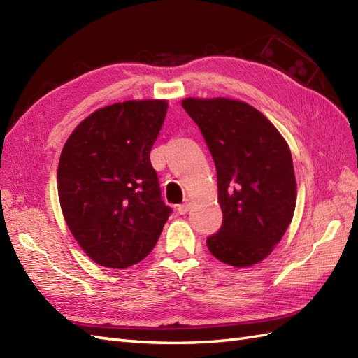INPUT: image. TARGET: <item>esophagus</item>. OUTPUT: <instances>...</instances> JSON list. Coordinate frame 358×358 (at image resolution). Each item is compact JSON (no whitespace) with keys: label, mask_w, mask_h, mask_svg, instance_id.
Returning <instances> with one entry per match:
<instances>
[{"label":"esophagus","mask_w":358,"mask_h":358,"mask_svg":"<svg viewBox=\"0 0 358 358\" xmlns=\"http://www.w3.org/2000/svg\"><path fill=\"white\" fill-rule=\"evenodd\" d=\"M190 206H192V201L190 199H186L185 203L182 204H180L178 207H177V212L180 213V215H186L187 212H189V208H190Z\"/></svg>","instance_id":"34e87169"}]
</instances>
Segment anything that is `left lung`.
Returning a JSON list of instances; mask_svg holds the SVG:
<instances>
[{"label": "left lung", "instance_id": "8db88e82", "mask_svg": "<svg viewBox=\"0 0 358 358\" xmlns=\"http://www.w3.org/2000/svg\"><path fill=\"white\" fill-rule=\"evenodd\" d=\"M217 172L222 227L208 251L234 268L266 259L292 222L296 180L289 145L269 119L243 101L186 98Z\"/></svg>", "mask_w": 358, "mask_h": 358}]
</instances>
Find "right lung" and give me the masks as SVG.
Segmentation results:
<instances>
[{"instance_id": "add662e5", "label": "right lung", "mask_w": 358, "mask_h": 358, "mask_svg": "<svg viewBox=\"0 0 358 358\" xmlns=\"http://www.w3.org/2000/svg\"><path fill=\"white\" fill-rule=\"evenodd\" d=\"M166 110L164 99L103 107L63 146L62 212L81 250L101 266L125 269L143 260L172 213L150 160Z\"/></svg>"}]
</instances>
